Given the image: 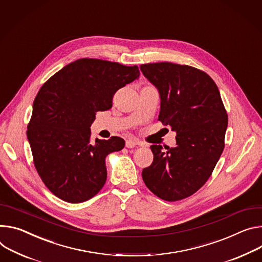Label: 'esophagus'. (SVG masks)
<instances>
[{
    "label": "esophagus",
    "mask_w": 262,
    "mask_h": 262,
    "mask_svg": "<svg viewBox=\"0 0 262 262\" xmlns=\"http://www.w3.org/2000/svg\"><path fill=\"white\" fill-rule=\"evenodd\" d=\"M125 145H126V147H127V148H134V147H136L137 145H140V144H139V142H137V141H134V140H127Z\"/></svg>",
    "instance_id": "esophagus-1"
}]
</instances>
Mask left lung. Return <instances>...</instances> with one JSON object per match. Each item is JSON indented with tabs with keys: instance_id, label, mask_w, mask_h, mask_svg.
<instances>
[{
	"instance_id": "obj_1",
	"label": "left lung",
	"mask_w": 262,
	"mask_h": 262,
	"mask_svg": "<svg viewBox=\"0 0 262 262\" xmlns=\"http://www.w3.org/2000/svg\"><path fill=\"white\" fill-rule=\"evenodd\" d=\"M140 70L160 94L159 120L177 133L174 147L150 146L154 162L142 178L160 199L180 201L210 178L225 147L228 116L217 85L203 71L172 62Z\"/></svg>"
}]
</instances>
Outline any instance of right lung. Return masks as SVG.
Returning a JSON list of instances; mask_svg holds the SVG:
<instances>
[{"instance_id": "add662e5", "label": "right lung", "mask_w": 262, "mask_h": 262, "mask_svg": "<svg viewBox=\"0 0 262 262\" xmlns=\"http://www.w3.org/2000/svg\"><path fill=\"white\" fill-rule=\"evenodd\" d=\"M140 76L137 66L81 58L59 70L37 93L27 138L35 168L50 191L68 203L97 194L106 181L105 158L121 150L122 138L96 139L97 112L113 106L115 93Z\"/></svg>"}]
</instances>
